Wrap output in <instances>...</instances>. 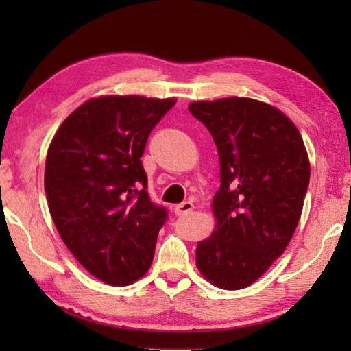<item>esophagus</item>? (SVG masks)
<instances>
[{
    "label": "esophagus",
    "instance_id": "obj_1",
    "mask_svg": "<svg viewBox=\"0 0 351 351\" xmlns=\"http://www.w3.org/2000/svg\"><path fill=\"white\" fill-rule=\"evenodd\" d=\"M193 207L195 206L190 203V201H184V203L175 206V213L178 217H184V215H187V213L192 212Z\"/></svg>",
    "mask_w": 351,
    "mask_h": 351
}]
</instances>
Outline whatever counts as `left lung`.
I'll return each mask as SVG.
<instances>
[{
  "label": "left lung",
  "mask_w": 351,
  "mask_h": 351,
  "mask_svg": "<svg viewBox=\"0 0 351 351\" xmlns=\"http://www.w3.org/2000/svg\"><path fill=\"white\" fill-rule=\"evenodd\" d=\"M189 111L218 148L217 229L198 243L197 266L223 289L254 283L283 254L299 224L310 161L299 130L274 106L246 97L193 102Z\"/></svg>",
  "instance_id": "left-lung-1"
}]
</instances>
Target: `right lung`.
Here are the masks:
<instances>
[{
	"instance_id": "right-lung-1",
	"label": "right lung",
	"mask_w": 351,
	"mask_h": 351,
	"mask_svg": "<svg viewBox=\"0 0 351 351\" xmlns=\"http://www.w3.org/2000/svg\"><path fill=\"white\" fill-rule=\"evenodd\" d=\"M175 99H91L57 130L46 156L51 217L77 261L100 280L123 287L150 268L164 206L147 192L142 154Z\"/></svg>"
}]
</instances>
